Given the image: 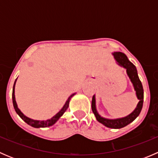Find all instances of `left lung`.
Here are the masks:
<instances>
[{
    "label": "left lung",
    "instance_id": "obj_1",
    "mask_svg": "<svg viewBox=\"0 0 158 158\" xmlns=\"http://www.w3.org/2000/svg\"><path fill=\"white\" fill-rule=\"evenodd\" d=\"M112 54L118 64L126 69L127 74H128L129 79H131V82L133 84L134 89L136 92L137 98L139 100V102L137 105V107L135 108V109L126 117L116 119L105 118L102 117L97 111L96 107H95V96L93 95L92 100V110L98 122H100L108 128L118 129L124 128L126 125H129L131 122H133L139 115L140 112L142 109L143 102H144V89H143L142 84H141V82L140 81L139 77L138 76V71H137L136 67L131 62L129 61L126 55L121 52H114Z\"/></svg>",
    "mask_w": 158,
    "mask_h": 158
}]
</instances>
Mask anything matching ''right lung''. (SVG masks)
Returning a JSON list of instances; mask_svg holds the SVG:
<instances>
[{
	"instance_id": "add662e5",
	"label": "right lung",
	"mask_w": 158,
	"mask_h": 158,
	"mask_svg": "<svg viewBox=\"0 0 158 158\" xmlns=\"http://www.w3.org/2000/svg\"><path fill=\"white\" fill-rule=\"evenodd\" d=\"M17 78L16 79L15 82H14V87H13V92H12V100H13V105H14V109H15L17 114H18V115L20 116V117L21 118L23 119V120L27 124H28V125H30V126L33 127V128H47V127L52 126V125H54V124H55L56 122L59 120V119H60V118L61 117L63 114H64V112L66 111V109H68V107H69V103L70 99H71L72 97H73V95L76 94V93H74V94H73V95H70L69 98H68L67 101L66 102L65 105L63 106V107L62 108V109L60 110V111H59L56 114H55L53 117L51 118L50 119H48V120H47V121L33 120V119H31V118H30L25 116L24 114H23V113L20 111V110L18 109V107H17V102H16V100H15V95H14V88H15V83H16V81H17Z\"/></svg>"
}]
</instances>
